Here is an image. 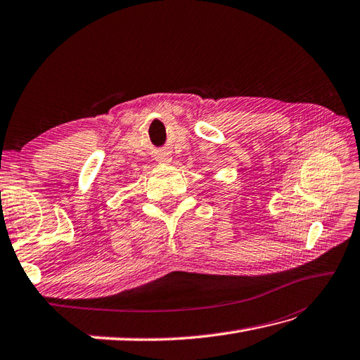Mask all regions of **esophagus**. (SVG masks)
Listing matches in <instances>:
<instances>
[{"mask_svg":"<svg viewBox=\"0 0 360 360\" xmlns=\"http://www.w3.org/2000/svg\"><path fill=\"white\" fill-rule=\"evenodd\" d=\"M158 160L161 161V163H169L171 157H169V153H161V157Z\"/></svg>","mask_w":360,"mask_h":360,"instance_id":"34e87169","label":"esophagus"}]
</instances>
